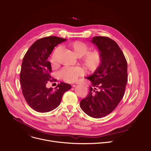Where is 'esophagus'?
I'll return each mask as SVG.
<instances>
[{
	"instance_id": "esophagus-1",
	"label": "esophagus",
	"mask_w": 151,
	"mask_h": 151,
	"mask_svg": "<svg viewBox=\"0 0 151 151\" xmlns=\"http://www.w3.org/2000/svg\"><path fill=\"white\" fill-rule=\"evenodd\" d=\"M80 84V83H76V84ZM72 86H73V87H75V86H76V85H75V84H73V85H72Z\"/></svg>"
}]
</instances>
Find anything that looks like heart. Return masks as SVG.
I'll use <instances>...</instances> for the list:
<instances>
[{"mask_svg": "<svg viewBox=\"0 0 151 151\" xmlns=\"http://www.w3.org/2000/svg\"><path fill=\"white\" fill-rule=\"evenodd\" d=\"M76 56L82 58V61L84 65L90 71L96 70L102 64L103 58L99 50L88 51V47L85 43L81 41H75L69 45ZM61 47H58L53 51L50 61L53 65L56 64V56ZM85 73L83 68L81 67H65L59 72V75L64 81L67 83L75 82L79 76Z\"/></svg>", "mask_w": 151, "mask_h": 151, "instance_id": "b5f03b06", "label": "heart"}]
</instances>
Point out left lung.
Here are the masks:
<instances>
[{"label":"left lung","mask_w":151,"mask_h":151,"mask_svg":"<svg viewBox=\"0 0 151 151\" xmlns=\"http://www.w3.org/2000/svg\"><path fill=\"white\" fill-rule=\"evenodd\" d=\"M91 42L101 52L103 61L91 76L86 77L91 86L80 107L88 116L100 118L111 113L122 99L127 83V64L114 40L95 36Z\"/></svg>","instance_id":"8db88e82"}]
</instances>
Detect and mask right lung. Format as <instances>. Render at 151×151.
Instances as JSON below:
<instances>
[{
  "label": "right lung",
  "mask_w": 151,
  "mask_h": 151,
  "mask_svg": "<svg viewBox=\"0 0 151 151\" xmlns=\"http://www.w3.org/2000/svg\"><path fill=\"white\" fill-rule=\"evenodd\" d=\"M66 39L56 36L43 37L35 42L25 53L20 73V82L27 103L35 111L45 113L56 109L61 103L70 84L61 83L53 90L47 88V81L52 79V67L48 58L57 45Z\"/></svg>",
  "instance_id": "1"
}]
</instances>
